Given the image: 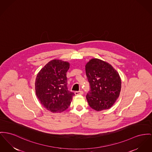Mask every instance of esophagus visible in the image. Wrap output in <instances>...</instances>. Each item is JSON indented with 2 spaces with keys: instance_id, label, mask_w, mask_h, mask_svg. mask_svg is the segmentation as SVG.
I'll return each instance as SVG.
<instances>
[{
  "instance_id": "obj_1",
  "label": "esophagus",
  "mask_w": 152,
  "mask_h": 152,
  "mask_svg": "<svg viewBox=\"0 0 152 152\" xmlns=\"http://www.w3.org/2000/svg\"><path fill=\"white\" fill-rule=\"evenodd\" d=\"M83 91H75V95H78V94H83Z\"/></svg>"
}]
</instances>
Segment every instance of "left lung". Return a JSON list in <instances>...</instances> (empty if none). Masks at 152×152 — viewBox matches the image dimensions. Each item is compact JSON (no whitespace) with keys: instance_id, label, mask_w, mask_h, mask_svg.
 Returning a JSON list of instances; mask_svg holds the SVG:
<instances>
[{"instance_id":"left-lung-1","label":"left lung","mask_w":152,"mask_h":152,"mask_svg":"<svg viewBox=\"0 0 152 152\" xmlns=\"http://www.w3.org/2000/svg\"><path fill=\"white\" fill-rule=\"evenodd\" d=\"M85 70L91 88L86 95L89 106L97 111L110 108L121 90L119 73L108 63L96 58L86 63Z\"/></svg>"}]
</instances>
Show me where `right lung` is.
<instances>
[{
    "instance_id": "obj_1",
    "label": "right lung",
    "mask_w": 152,
    "mask_h": 152,
    "mask_svg": "<svg viewBox=\"0 0 152 152\" xmlns=\"http://www.w3.org/2000/svg\"><path fill=\"white\" fill-rule=\"evenodd\" d=\"M70 63L61 60L49 61L37 75L36 94L41 104L52 112L66 110L75 95L67 88L66 73Z\"/></svg>"
}]
</instances>
